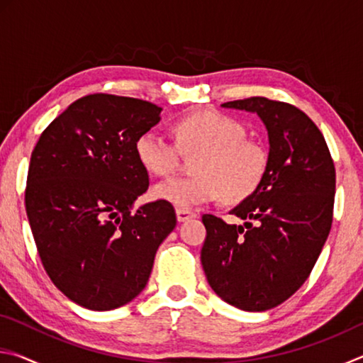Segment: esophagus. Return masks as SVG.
I'll use <instances>...</instances> for the list:
<instances>
[{
	"label": "esophagus",
	"mask_w": 363,
	"mask_h": 363,
	"mask_svg": "<svg viewBox=\"0 0 363 363\" xmlns=\"http://www.w3.org/2000/svg\"><path fill=\"white\" fill-rule=\"evenodd\" d=\"M176 218H177V220H179V223H184V220H187L190 218H195V213L190 211V210H182V208H177Z\"/></svg>",
	"instance_id": "esophagus-1"
}]
</instances>
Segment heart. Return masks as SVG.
<instances>
[{
    "label": "heart",
    "mask_w": 363,
    "mask_h": 363,
    "mask_svg": "<svg viewBox=\"0 0 363 363\" xmlns=\"http://www.w3.org/2000/svg\"><path fill=\"white\" fill-rule=\"evenodd\" d=\"M184 152H200L194 177L158 182L153 196L182 210L210 203L223 194L227 201H242L255 192L266 173L262 147L245 138L237 120L216 110L184 116L174 126ZM140 167L155 176H169L177 164V147L155 130L140 134L134 145Z\"/></svg>",
    "instance_id": "obj_1"
}]
</instances>
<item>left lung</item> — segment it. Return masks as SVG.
I'll return each instance as SVG.
<instances>
[{
    "mask_svg": "<svg viewBox=\"0 0 363 363\" xmlns=\"http://www.w3.org/2000/svg\"><path fill=\"white\" fill-rule=\"evenodd\" d=\"M220 107L256 113L269 138L266 173L230 214L242 225L203 214L201 266L218 296L262 312L286 301L309 277L333 220L336 174L327 143L290 104L250 97Z\"/></svg>",
    "mask_w": 363,
    "mask_h": 363,
    "instance_id": "1",
    "label": "left lung"
}]
</instances>
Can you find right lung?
Listing matches in <instances>:
<instances>
[{
	"mask_svg": "<svg viewBox=\"0 0 363 363\" xmlns=\"http://www.w3.org/2000/svg\"><path fill=\"white\" fill-rule=\"evenodd\" d=\"M162 110L133 97L86 96L43 131L32 152L26 208L36 248L52 284L86 309L112 311L136 298L176 227L167 201L133 211L149 189L134 145Z\"/></svg>",
	"mask_w": 363,
	"mask_h": 363,
	"instance_id": "add662e5",
	"label": "right lung"
}]
</instances>
